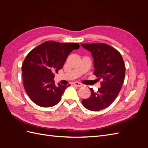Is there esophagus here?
<instances>
[{
    "instance_id": "obj_1",
    "label": "esophagus",
    "mask_w": 148,
    "mask_h": 148,
    "mask_svg": "<svg viewBox=\"0 0 148 148\" xmlns=\"http://www.w3.org/2000/svg\"><path fill=\"white\" fill-rule=\"evenodd\" d=\"M73 84H74V85H75V86H78V87H81V86H83V84H82V83H80L77 82H74V83H73Z\"/></svg>"
}]
</instances>
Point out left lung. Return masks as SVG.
<instances>
[{"mask_svg": "<svg viewBox=\"0 0 148 148\" xmlns=\"http://www.w3.org/2000/svg\"><path fill=\"white\" fill-rule=\"evenodd\" d=\"M81 46L91 52L95 69L94 74L103 80L97 92L90 88L91 96L83 99L82 104L89 110L104 109L117 97L123 83L125 65L123 58L117 50L104 43L81 44Z\"/></svg>", "mask_w": 148, "mask_h": 148, "instance_id": "left-lung-1", "label": "left lung"}]
</instances>
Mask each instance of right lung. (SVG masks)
Masks as SVG:
<instances>
[{
    "mask_svg": "<svg viewBox=\"0 0 148 148\" xmlns=\"http://www.w3.org/2000/svg\"><path fill=\"white\" fill-rule=\"evenodd\" d=\"M78 43H61L49 41L35 47L26 56L22 65V76L25 91L39 106L50 107L59 102L68 86L58 83L54 73L62 69L66 58Z\"/></svg>",
    "mask_w": 148,
    "mask_h": 148,
    "instance_id": "obj_1",
    "label": "right lung"
}]
</instances>
